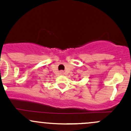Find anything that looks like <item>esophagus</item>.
<instances>
[{"mask_svg": "<svg viewBox=\"0 0 131 131\" xmlns=\"http://www.w3.org/2000/svg\"><path fill=\"white\" fill-rule=\"evenodd\" d=\"M60 73H61V74H64V71H60Z\"/></svg>", "mask_w": 131, "mask_h": 131, "instance_id": "34e87169", "label": "esophagus"}]
</instances>
